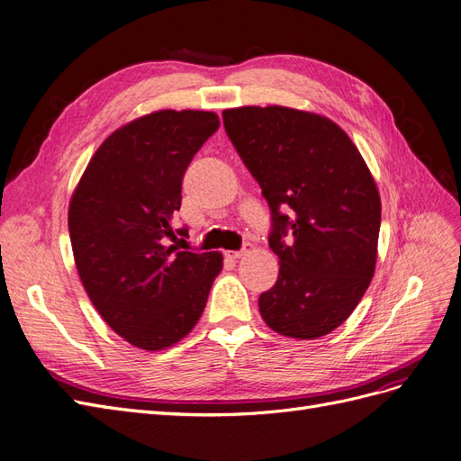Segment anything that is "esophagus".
<instances>
[{
  "instance_id": "1",
  "label": "esophagus",
  "mask_w": 461,
  "mask_h": 461,
  "mask_svg": "<svg viewBox=\"0 0 461 461\" xmlns=\"http://www.w3.org/2000/svg\"><path fill=\"white\" fill-rule=\"evenodd\" d=\"M252 244H246L242 249H236V252H229L227 256L230 258V259H240V258H244V256H248L249 252H252Z\"/></svg>"
}]
</instances>
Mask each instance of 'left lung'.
I'll use <instances>...</instances> for the list:
<instances>
[{
  "mask_svg": "<svg viewBox=\"0 0 461 461\" xmlns=\"http://www.w3.org/2000/svg\"><path fill=\"white\" fill-rule=\"evenodd\" d=\"M222 124L271 209L278 278L265 323L312 340L342 325L371 283L381 229L375 180L339 124L281 105L222 111Z\"/></svg>",
  "mask_w": 461,
  "mask_h": 461,
  "instance_id": "left-lung-1",
  "label": "left lung"
}]
</instances>
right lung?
<instances>
[{
	"label": "right lung",
	"instance_id": "obj_1",
	"mask_svg": "<svg viewBox=\"0 0 461 461\" xmlns=\"http://www.w3.org/2000/svg\"><path fill=\"white\" fill-rule=\"evenodd\" d=\"M219 129L212 111H156L97 148L68 205L75 263L94 308L148 352L198 323L222 267L219 252H180L171 240L188 165Z\"/></svg>",
	"mask_w": 461,
	"mask_h": 461
}]
</instances>
